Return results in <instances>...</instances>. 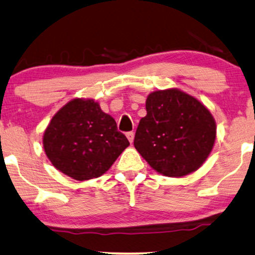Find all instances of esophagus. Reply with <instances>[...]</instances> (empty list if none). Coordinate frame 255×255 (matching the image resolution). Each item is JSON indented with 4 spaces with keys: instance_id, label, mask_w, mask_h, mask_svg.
Instances as JSON below:
<instances>
[{
    "instance_id": "esophagus-1",
    "label": "esophagus",
    "mask_w": 255,
    "mask_h": 255,
    "mask_svg": "<svg viewBox=\"0 0 255 255\" xmlns=\"http://www.w3.org/2000/svg\"><path fill=\"white\" fill-rule=\"evenodd\" d=\"M127 137L128 139V141H130L131 144H132V142H133V139H134V133H133V132H132V131L131 132H128Z\"/></svg>"
}]
</instances>
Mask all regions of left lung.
Wrapping results in <instances>:
<instances>
[{"label": "left lung", "instance_id": "8db88e82", "mask_svg": "<svg viewBox=\"0 0 255 255\" xmlns=\"http://www.w3.org/2000/svg\"><path fill=\"white\" fill-rule=\"evenodd\" d=\"M146 111L133 145L148 165L170 177L200 168L216 139V122L210 111L195 97L175 88L149 94Z\"/></svg>", "mask_w": 255, "mask_h": 255}]
</instances>
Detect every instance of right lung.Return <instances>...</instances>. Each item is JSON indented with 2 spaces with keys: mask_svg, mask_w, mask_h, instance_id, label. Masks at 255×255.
Returning <instances> with one entry per match:
<instances>
[{
  "mask_svg": "<svg viewBox=\"0 0 255 255\" xmlns=\"http://www.w3.org/2000/svg\"><path fill=\"white\" fill-rule=\"evenodd\" d=\"M43 145L55 168L85 181L106 173L130 142L99 103L74 99L52 118Z\"/></svg>",
  "mask_w": 255,
  "mask_h": 255,
  "instance_id": "add662e5",
  "label": "right lung"
}]
</instances>
